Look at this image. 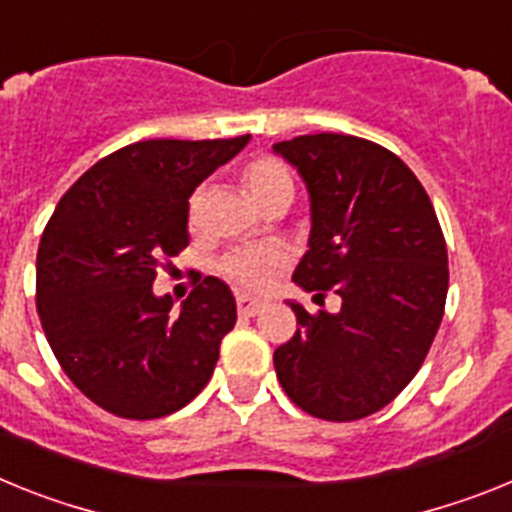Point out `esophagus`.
Segmentation results:
<instances>
[{
  "mask_svg": "<svg viewBox=\"0 0 512 512\" xmlns=\"http://www.w3.org/2000/svg\"><path fill=\"white\" fill-rule=\"evenodd\" d=\"M265 306H268L265 299H255V296H247V293H239L237 296V311L244 314V317H255Z\"/></svg>",
  "mask_w": 512,
  "mask_h": 512,
  "instance_id": "esophagus-1",
  "label": "esophagus"
}]
</instances>
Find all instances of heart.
<instances>
[{
    "mask_svg": "<svg viewBox=\"0 0 512 512\" xmlns=\"http://www.w3.org/2000/svg\"><path fill=\"white\" fill-rule=\"evenodd\" d=\"M242 182L247 195H250L255 203L265 201V198L273 195L275 190H293L291 172H288V167L281 159L275 157L252 159V162L244 167ZM198 203H201V195H195L193 201H190V216H195ZM286 268L288 252L283 250V247H278V244L242 247V250L229 252L219 265L221 275H224L226 281L234 283V286L239 288H247V291H262V288H268Z\"/></svg>",
    "mask_w": 512,
    "mask_h": 512,
    "instance_id": "1",
    "label": "heart"
}]
</instances>
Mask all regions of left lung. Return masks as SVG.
Here are the masks:
<instances>
[{"label": "left lung", "instance_id": "8db88e82", "mask_svg": "<svg viewBox=\"0 0 512 512\" xmlns=\"http://www.w3.org/2000/svg\"><path fill=\"white\" fill-rule=\"evenodd\" d=\"M275 154L309 188L311 234L293 281L337 314L293 304L299 330L273 353L296 407L330 422L379 412L415 379L441 327L448 252L415 172L384 146L345 133L281 141Z\"/></svg>", "mask_w": 512, "mask_h": 512}]
</instances>
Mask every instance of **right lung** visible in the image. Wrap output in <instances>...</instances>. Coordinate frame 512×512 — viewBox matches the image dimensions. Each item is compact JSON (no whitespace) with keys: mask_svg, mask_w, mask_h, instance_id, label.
<instances>
[{"mask_svg":"<svg viewBox=\"0 0 512 512\" xmlns=\"http://www.w3.org/2000/svg\"><path fill=\"white\" fill-rule=\"evenodd\" d=\"M250 136L128 144L84 172L43 229L35 306L71 384L126 420L172 415L211 379L237 322L229 286L206 275L172 311L151 283L188 247V198Z\"/></svg>","mask_w":512,"mask_h":512,"instance_id":"add662e5","label":"right lung"}]
</instances>
